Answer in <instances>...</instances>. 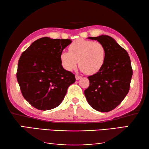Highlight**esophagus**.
<instances>
[{"label":"esophagus","instance_id":"esophagus-1","mask_svg":"<svg viewBox=\"0 0 149 149\" xmlns=\"http://www.w3.org/2000/svg\"><path fill=\"white\" fill-rule=\"evenodd\" d=\"M81 76H79V75H75V79H76V80H79V79H81Z\"/></svg>","mask_w":149,"mask_h":149}]
</instances>
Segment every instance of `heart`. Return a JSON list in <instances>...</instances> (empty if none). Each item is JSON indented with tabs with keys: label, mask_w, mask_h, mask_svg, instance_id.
<instances>
[{
	"label": "heart",
	"mask_w": 149,
	"mask_h": 149,
	"mask_svg": "<svg viewBox=\"0 0 149 149\" xmlns=\"http://www.w3.org/2000/svg\"><path fill=\"white\" fill-rule=\"evenodd\" d=\"M106 49L99 42L77 39L69 46V51H63L60 56L62 65L67 71L77 67L79 60L80 69L89 75L99 72L104 64Z\"/></svg>",
	"instance_id": "obj_1"
}]
</instances>
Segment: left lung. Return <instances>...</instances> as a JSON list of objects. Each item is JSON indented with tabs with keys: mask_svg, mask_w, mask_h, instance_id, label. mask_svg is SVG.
I'll use <instances>...</instances> for the list:
<instances>
[{
	"mask_svg": "<svg viewBox=\"0 0 149 149\" xmlns=\"http://www.w3.org/2000/svg\"><path fill=\"white\" fill-rule=\"evenodd\" d=\"M103 45L106 58L101 70L88 77L90 85L84 93L95 110L107 112L117 107L129 92L133 75L127 51L108 35L88 37Z\"/></svg>",
	"mask_w": 149,
	"mask_h": 149,
	"instance_id": "obj_1",
	"label": "left lung"
}]
</instances>
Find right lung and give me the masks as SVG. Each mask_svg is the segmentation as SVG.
<instances>
[{
  "label": "right lung",
  "mask_w": 149,
  "mask_h": 149,
  "mask_svg": "<svg viewBox=\"0 0 149 149\" xmlns=\"http://www.w3.org/2000/svg\"><path fill=\"white\" fill-rule=\"evenodd\" d=\"M71 42L70 39L42 37L22 52L17 80L24 99L37 109L57 107L75 81V75L63 68L60 59L62 50Z\"/></svg>",
  "instance_id": "add662e5"
}]
</instances>
